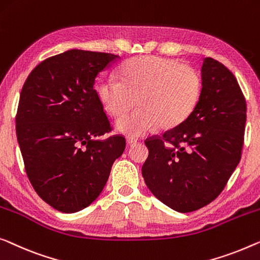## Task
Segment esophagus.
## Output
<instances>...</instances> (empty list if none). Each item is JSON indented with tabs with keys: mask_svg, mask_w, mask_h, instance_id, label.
I'll list each match as a JSON object with an SVG mask.
<instances>
[{
	"mask_svg": "<svg viewBox=\"0 0 260 260\" xmlns=\"http://www.w3.org/2000/svg\"><path fill=\"white\" fill-rule=\"evenodd\" d=\"M137 143V139H135V138H127L126 139V144L129 145V146H133V145H135Z\"/></svg>",
	"mask_w": 260,
	"mask_h": 260,
	"instance_id": "esophagus-1",
	"label": "esophagus"
}]
</instances>
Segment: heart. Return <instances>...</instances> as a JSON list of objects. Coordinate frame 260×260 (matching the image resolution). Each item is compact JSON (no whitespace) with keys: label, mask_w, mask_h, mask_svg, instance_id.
Returning a JSON list of instances; mask_svg holds the SVG:
<instances>
[{"label":"heart","mask_w":260,"mask_h":260,"mask_svg":"<svg viewBox=\"0 0 260 260\" xmlns=\"http://www.w3.org/2000/svg\"><path fill=\"white\" fill-rule=\"evenodd\" d=\"M119 80L105 78L97 92L112 117H121L136 100L138 110L116 122V130L129 137L143 136L158 124L164 129L178 125L202 93V77L194 68L160 56L130 59L119 70Z\"/></svg>","instance_id":"1"}]
</instances>
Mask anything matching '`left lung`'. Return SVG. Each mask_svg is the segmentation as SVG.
I'll return each mask as SVG.
<instances>
[{
  "label": "left lung",
  "mask_w": 260,
  "mask_h": 260,
  "mask_svg": "<svg viewBox=\"0 0 260 260\" xmlns=\"http://www.w3.org/2000/svg\"><path fill=\"white\" fill-rule=\"evenodd\" d=\"M202 93L178 125L146 139L142 168L146 186L161 203L185 213L218 197L242 156L246 102L235 75L211 57L203 59Z\"/></svg>",
  "instance_id": "obj_1"
}]
</instances>
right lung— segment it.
Instances as JSON below:
<instances>
[{"instance_id": "1", "label": "right lung", "mask_w": 260, "mask_h": 260, "mask_svg": "<svg viewBox=\"0 0 260 260\" xmlns=\"http://www.w3.org/2000/svg\"><path fill=\"white\" fill-rule=\"evenodd\" d=\"M117 55L71 49L41 62L24 82L16 135L37 194L61 212L89 206L102 192L125 139L112 136L95 90Z\"/></svg>"}]
</instances>
